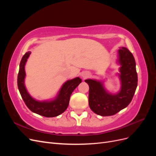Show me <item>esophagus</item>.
<instances>
[{
	"label": "esophagus",
	"mask_w": 156,
	"mask_h": 156,
	"mask_svg": "<svg viewBox=\"0 0 156 156\" xmlns=\"http://www.w3.org/2000/svg\"><path fill=\"white\" fill-rule=\"evenodd\" d=\"M88 75H89V73H88V72H83V74H82V77H83V79H85V78H87V77L88 76Z\"/></svg>",
	"instance_id": "obj_1"
}]
</instances>
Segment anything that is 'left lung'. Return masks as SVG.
I'll return each instance as SVG.
<instances>
[{"mask_svg": "<svg viewBox=\"0 0 156 156\" xmlns=\"http://www.w3.org/2000/svg\"><path fill=\"white\" fill-rule=\"evenodd\" d=\"M117 64L120 66L119 75L121 87L119 92L111 94L103 83L96 79H86L89 86L88 105L96 114L102 116L114 115L128 105L137 87L136 63L131 52L126 48L118 51Z\"/></svg>", "mask_w": 156, "mask_h": 156, "instance_id": "1", "label": "left lung"}]
</instances>
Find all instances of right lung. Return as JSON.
I'll return each instance as SVG.
<instances>
[{"instance_id": "obj_1", "label": "right lung", "mask_w": 156, "mask_h": 156, "mask_svg": "<svg viewBox=\"0 0 156 156\" xmlns=\"http://www.w3.org/2000/svg\"><path fill=\"white\" fill-rule=\"evenodd\" d=\"M30 53V51L26 53L23 56L20 64L17 86L21 96L27 107L32 112L45 117L57 116L66 110L69 105L71 94L81 83L82 80L77 77L65 82L60 88L57 96L53 100L41 101L35 100L28 92L25 85L26 76L25 66Z\"/></svg>"}]
</instances>
